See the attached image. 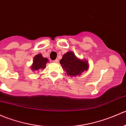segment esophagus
Segmentation results:
<instances>
[{
    "label": "esophagus",
    "mask_w": 126,
    "mask_h": 126,
    "mask_svg": "<svg viewBox=\"0 0 126 126\" xmlns=\"http://www.w3.org/2000/svg\"><path fill=\"white\" fill-rule=\"evenodd\" d=\"M59 60L58 59H55V60H54L53 61V62H54V63H59Z\"/></svg>",
    "instance_id": "esophagus-1"
}]
</instances>
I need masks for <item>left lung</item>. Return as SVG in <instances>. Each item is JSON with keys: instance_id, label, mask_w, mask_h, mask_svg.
I'll list each match as a JSON object with an SVG mask.
<instances>
[{"instance_id": "8db88e82", "label": "left lung", "mask_w": 126, "mask_h": 126, "mask_svg": "<svg viewBox=\"0 0 126 126\" xmlns=\"http://www.w3.org/2000/svg\"><path fill=\"white\" fill-rule=\"evenodd\" d=\"M60 63L67 75L72 77L80 75L88 68V63L77 59L72 52L64 54Z\"/></svg>"}]
</instances>
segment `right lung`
I'll return each instance as SVG.
<instances>
[{"instance_id":"add662e5","label":"right lung","mask_w":126,"mask_h":126,"mask_svg":"<svg viewBox=\"0 0 126 126\" xmlns=\"http://www.w3.org/2000/svg\"><path fill=\"white\" fill-rule=\"evenodd\" d=\"M48 60L47 58H43L42 54H39L35 55L34 58L33 64L31 66V69L33 71H38L45 68L46 64Z\"/></svg>"}]
</instances>
